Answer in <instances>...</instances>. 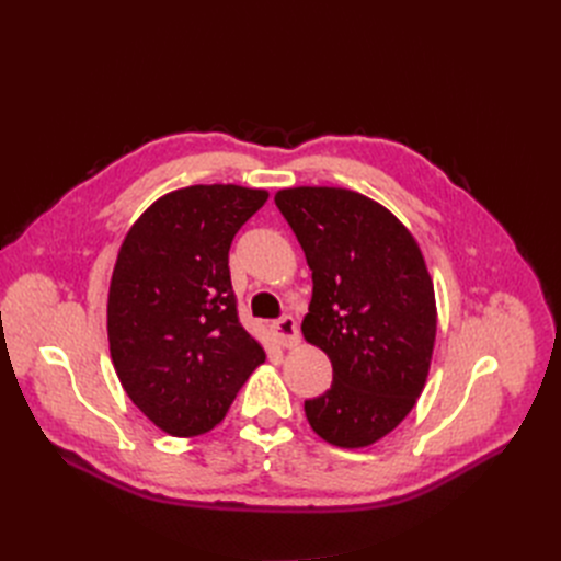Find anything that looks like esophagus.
Here are the masks:
<instances>
[{
  "mask_svg": "<svg viewBox=\"0 0 561 561\" xmlns=\"http://www.w3.org/2000/svg\"><path fill=\"white\" fill-rule=\"evenodd\" d=\"M273 328H275V332H277V336H279V343H282L284 347H290V345L298 343V325H296V320H293L290 316L277 318V320L273 322Z\"/></svg>",
  "mask_w": 561,
  "mask_h": 561,
  "instance_id": "obj_1",
  "label": "esophagus"
}]
</instances>
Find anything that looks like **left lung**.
Instances as JSON below:
<instances>
[{
  "label": "left lung",
  "instance_id": "8db88e82",
  "mask_svg": "<svg viewBox=\"0 0 561 561\" xmlns=\"http://www.w3.org/2000/svg\"><path fill=\"white\" fill-rule=\"evenodd\" d=\"M313 279L302 334L332 362V387L305 400L311 430L364 448L414 409L430 370L436 305L423 254L385 206L345 188L275 195Z\"/></svg>",
  "mask_w": 561,
  "mask_h": 561
}]
</instances>
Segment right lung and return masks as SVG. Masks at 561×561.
Instances as JSON below:
<instances>
[{"label": "right lung", "mask_w": 561, "mask_h": 561, "mask_svg": "<svg viewBox=\"0 0 561 561\" xmlns=\"http://www.w3.org/2000/svg\"><path fill=\"white\" fill-rule=\"evenodd\" d=\"M268 199L233 184L163 195L129 229L108 288V347L121 385L172 436L214 430L261 345L239 320L229 248Z\"/></svg>", "instance_id": "obj_1"}]
</instances>
